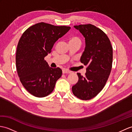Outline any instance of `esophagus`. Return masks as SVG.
Instances as JSON below:
<instances>
[{"instance_id": "esophagus-1", "label": "esophagus", "mask_w": 132, "mask_h": 132, "mask_svg": "<svg viewBox=\"0 0 132 132\" xmlns=\"http://www.w3.org/2000/svg\"><path fill=\"white\" fill-rule=\"evenodd\" d=\"M62 72H63V73H70L71 72V71H69V70H67L63 69V70H62Z\"/></svg>"}]
</instances>
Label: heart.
Listing matches in <instances>:
<instances>
[{
  "label": "heart",
  "instance_id": "heart-1",
  "mask_svg": "<svg viewBox=\"0 0 132 132\" xmlns=\"http://www.w3.org/2000/svg\"><path fill=\"white\" fill-rule=\"evenodd\" d=\"M69 44H78L79 45L81 44V39L78 37L77 36H72L70 37L69 39Z\"/></svg>",
  "mask_w": 132,
  "mask_h": 132
}]
</instances>
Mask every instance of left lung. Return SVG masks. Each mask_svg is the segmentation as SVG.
Wrapping results in <instances>:
<instances>
[{"mask_svg": "<svg viewBox=\"0 0 132 132\" xmlns=\"http://www.w3.org/2000/svg\"><path fill=\"white\" fill-rule=\"evenodd\" d=\"M85 39L80 61L87 65L85 76L77 73L79 80L72 87L73 94L82 100L96 97L105 87L112 65L113 52L110 39L102 30L92 24L74 26Z\"/></svg>", "mask_w": 132, "mask_h": 132, "instance_id": "left-lung-1", "label": "left lung"}]
</instances>
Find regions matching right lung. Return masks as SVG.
<instances>
[{
  "instance_id": "add662e5",
  "label": "right lung",
  "mask_w": 132,
  "mask_h": 132,
  "mask_svg": "<svg viewBox=\"0 0 132 132\" xmlns=\"http://www.w3.org/2000/svg\"><path fill=\"white\" fill-rule=\"evenodd\" d=\"M70 28L40 22L29 27L20 38L16 55L17 71L24 88L34 96L50 94L62 76V70L50 67L44 57Z\"/></svg>"
}]
</instances>
